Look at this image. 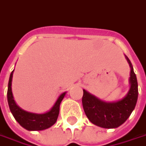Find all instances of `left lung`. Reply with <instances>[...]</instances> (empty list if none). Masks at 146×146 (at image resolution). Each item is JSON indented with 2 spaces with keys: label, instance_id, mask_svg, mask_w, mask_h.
Returning a JSON list of instances; mask_svg holds the SVG:
<instances>
[{
  "label": "left lung",
  "instance_id": "obj_1",
  "mask_svg": "<svg viewBox=\"0 0 146 146\" xmlns=\"http://www.w3.org/2000/svg\"><path fill=\"white\" fill-rule=\"evenodd\" d=\"M130 70V87L125 97L117 102H106L83 90V106L86 117L94 125L106 129L117 128L125 122L135 108L138 88L133 68L127 56Z\"/></svg>",
  "mask_w": 146,
  "mask_h": 146
}]
</instances>
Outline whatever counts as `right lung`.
I'll return each instance as SVG.
<instances>
[{
	"instance_id": "obj_1",
	"label": "right lung",
	"mask_w": 146,
	"mask_h": 146,
	"mask_svg": "<svg viewBox=\"0 0 146 146\" xmlns=\"http://www.w3.org/2000/svg\"><path fill=\"white\" fill-rule=\"evenodd\" d=\"M13 71L10 74L9 85H8V92H7V98L8 103L9 106V109L13 113L15 119L17 121L20 125L30 131H36V130H44L46 129L51 127L56 123V120L60 113V106L62 100L64 98L67 92L61 94L57 98L54 106L49 111L44 113H35L28 112L26 110H22L19 107L13 99V95L12 92V80Z\"/></svg>"
}]
</instances>
